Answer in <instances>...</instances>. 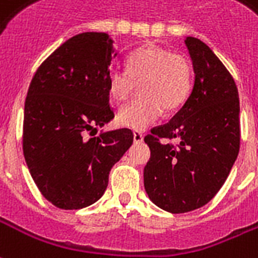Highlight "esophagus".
Instances as JSON below:
<instances>
[{
  "instance_id": "1",
  "label": "esophagus",
  "mask_w": 258,
  "mask_h": 258,
  "mask_svg": "<svg viewBox=\"0 0 258 258\" xmlns=\"http://www.w3.org/2000/svg\"><path fill=\"white\" fill-rule=\"evenodd\" d=\"M134 142L135 144H139V142H142L144 141V135L142 133H139V131H134Z\"/></svg>"
}]
</instances>
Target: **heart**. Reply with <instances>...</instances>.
<instances>
[{
	"label": "heart",
	"mask_w": 258,
	"mask_h": 258,
	"mask_svg": "<svg viewBox=\"0 0 258 258\" xmlns=\"http://www.w3.org/2000/svg\"><path fill=\"white\" fill-rule=\"evenodd\" d=\"M191 66L186 57L157 45L135 50L127 60V71L112 68L108 91L116 102L128 100L139 85L138 100L123 105L116 120L125 128L142 130L156 123L163 109L173 112L187 100L191 90Z\"/></svg>",
	"instance_id": "heart-1"
}]
</instances>
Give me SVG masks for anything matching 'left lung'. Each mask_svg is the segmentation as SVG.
Listing matches in <instances>:
<instances>
[{
	"label": "left lung",
	"instance_id": "obj_1",
	"mask_svg": "<svg viewBox=\"0 0 258 258\" xmlns=\"http://www.w3.org/2000/svg\"><path fill=\"white\" fill-rule=\"evenodd\" d=\"M192 62L191 93L167 124L145 137L150 158L144 184L150 201L171 213L204 207L224 184L239 152V97L231 74L207 43L184 38ZM163 138L177 139L173 147Z\"/></svg>",
	"mask_w": 258,
	"mask_h": 258
}]
</instances>
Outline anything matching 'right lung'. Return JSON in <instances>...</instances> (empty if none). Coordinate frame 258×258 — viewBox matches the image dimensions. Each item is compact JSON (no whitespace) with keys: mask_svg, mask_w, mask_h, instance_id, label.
Masks as SVG:
<instances>
[{"mask_svg":"<svg viewBox=\"0 0 258 258\" xmlns=\"http://www.w3.org/2000/svg\"><path fill=\"white\" fill-rule=\"evenodd\" d=\"M105 32L70 38L43 61L24 105L23 153L42 196L60 209H82L104 196L114 164L134 141L133 131L87 133L114 117L108 74L119 56Z\"/></svg>","mask_w":258,"mask_h":258,"instance_id":"add662e5","label":"right lung"}]
</instances>
